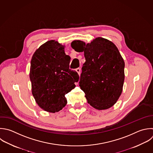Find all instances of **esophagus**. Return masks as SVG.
Instances as JSON below:
<instances>
[{
    "label": "esophagus",
    "mask_w": 153,
    "mask_h": 153,
    "mask_svg": "<svg viewBox=\"0 0 153 153\" xmlns=\"http://www.w3.org/2000/svg\"><path fill=\"white\" fill-rule=\"evenodd\" d=\"M76 71L77 72V73L78 74V75H80V74H81V69H80L79 68H78L76 69Z\"/></svg>",
    "instance_id": "obj_1"
}]
</instances>
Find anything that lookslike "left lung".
<instances>
[{
    "label": "left lung",
    "mask_w": 153,
    "mask_h": 153,
    "mask_svg": "<svg viewBox=\"0 0 153 153\" xmlns=\"http://www.w3.org/2000/svg\"><path fill=\"white\" fill-rule=\"evenodd\" d=\"M71 47L84 53L85 62L79 83L87 102L98 110L114 106L121 94L124 81L125 64L117 47L101 37L88 44L75 40Z\"/></svg>",
    "instance_id": "obj_1"
}]
</instances>
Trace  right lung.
Listing matches in <instances>:
<instances>
[{
	"mask_svg": "<svg viewBox=\"0 0 153 153\" xmlns=\"http://www.w3.org/2000/svg\"><path fill=\"white\" fill-rule=\"evenodd\" d=\"M65 46L55 40L41 45L34 53L30 64L32 93L43 110L55 113L67 103L65 94L75 87L78 73L69 69L71 57Z\"/></svg>",
	"mask_w": 153,
	"mask_h": 153,
	"instance_id": "add662e5",
	"label": "right lung"
}]
</instances>
